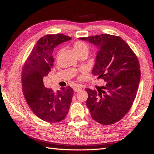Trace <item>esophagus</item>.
I'll return each instance as SVG.
<instances>
[{
    "label": "esophagus",
    "mask_w": 154,
    "mask_h": 154,
    "mask_svg": "<svg viewBox=\"0 0 154 154\" xmlns=\"http://www.w3.org/2000/svg\"><path fill=\"white\" fill-rule=\"evenodd\" d=\"M73 90H74L75 92H79V91H80L81 90H82V88H81L80 86L77 85V86H75L73 88Z\"/></svg>",
    "instance_id": "esophagus-1"
}]
</instances>
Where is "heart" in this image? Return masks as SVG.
<instances>
[{
	"instance_id": "heart-1",
	"label": "heart",
	"mask_w": 154,
	"mask_h": 154,
	"mask_svg": "<svg viewBox=\"0 0 154 154\" xmlns=\"http://www.w3.org/2000/svg\"><path fill=\"white\" fill-rule=\"evenodd\" d=\"M73 48L74 50L75 51V53L77 54V55L78 54L81 53V52H83V51H89V47L86 43H85L81 41H77L76 42H75L73 44ZM62 51V49H60L58 50L57 53V55L59 56V55L60 54V53Z\"/></svg>"
}]
</instances>
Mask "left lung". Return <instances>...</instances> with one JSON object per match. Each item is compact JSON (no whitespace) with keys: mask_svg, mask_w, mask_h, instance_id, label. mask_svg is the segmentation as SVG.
Returning <instances> with one entry per match:
<instances>
[{"mask_svg":"<svg viewBox=\"0 0 154 154\" xmlns=\"http://www.w3.org/2000/svg\"><path fill=\"white\" fill-rule=\"evenodd\" d=\"M99 48L93 74L106 81L96 90L85 89L93 119L103 125L117 122L128 112L136 97L140 75L138 57L119 36L102 34L79 38Z\"/></svg>","mask_w":154,"mask_h":154,"instance_id":"obj_1","label":"left lung"}]
</instances>
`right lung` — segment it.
Here are the masks:
<instances>
[{
  "instance_id": "add662e5",
  "label": "right lung",
  "mask_w": 154,
  "mask_h": 154,
  "mask_svg": "<svg viewBox=\"0 0 154 154\" xmlns=\"http://www.w3.org/2000/svg\"><path fill=\"white\" fill-rule=\"evenodd\" d=\"M71 38L62 34H47L35 44L23 66L22 85L27 104L39 119L48 122H57L67 116L73 96L69 86L54 92L44 87L47 76L54 61V48Z\"/></svg>"
}]
</instances>
